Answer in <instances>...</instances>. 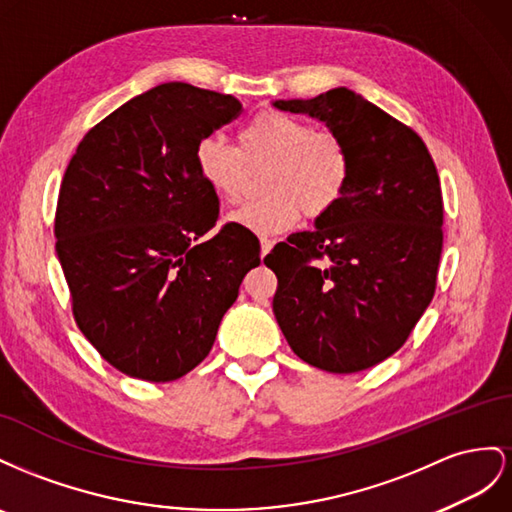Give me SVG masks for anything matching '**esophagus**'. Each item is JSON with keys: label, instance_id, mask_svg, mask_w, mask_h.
<instances>
[{"label": "esophagus", "instance_id": "obj_1", "mask_svg": "<svg viewBox=\"0 0 512 512\" xmlns=\"http://www.w3.org/2000/svg\"><path fill=\"white\" fill-rule=\"evenodd\" d=\"M259 242H261V257H266V255L272 251L274 240H270V238H261Z\"/></svg>", "mask_w": 512, "mask_h": 512}]
</instances>
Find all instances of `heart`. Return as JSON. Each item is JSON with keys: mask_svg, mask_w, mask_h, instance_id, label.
I'll use <instances>...</instances> for the list:
<instances>
[{"mask_svg": "<svg viewBox=\"0 0 512 512\" xmlns=\"http://www.w3.org/2000/svg\"><path fill=\"white\" fill-rule=\"evenodd\" d=\"M264 163H270L261 180L266 195L229 214V223L257 236L291 229L302 212L309 218L328 214L352 178V152L339 133L274 109L242 126L238 148L221 137H206L195 150L199 178L225 201L242 195L246 167Z\"/></svg>", "mask_w": 512, "mask_h": 512, "instance_id": "obj_1", "label": "heart"}]
</instances>
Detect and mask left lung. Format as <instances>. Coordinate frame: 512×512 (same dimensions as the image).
<instances>
[{
	"label": "left lung",
	"instance_id": "obj_1",
	"mask_svg": "<svg viewBox=\"0 0 512 512\" xmlns=\"http://www.w3.org/2000/svg\"><path fill=\"white\" fill-rule=\"evenodd\" d=\"M272 105L324 122L352 152L343 199L264 259L279 279L274 317L311 367L371 369L407 341L435 294L444 240L435 163L410 126L347 87Z\"/></svg>",
	"mask_w": 512,
	"mask_h": 512
}]
</instances>
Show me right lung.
I'll list each match as a JSON object with an SVG mask.
<instances>
[{
	"label": "right lung",
	"instance_id": "right-lung-1",
	"mask_svg": "<svg viewBox=\"0 0 512 512\" xmlns=\"http://www.w3.org/2000/svg\"><path fill=\"white\" fill-rule=\"evenodd\" d=\"M240 111L229 94L163 83L98 122L70 158L55 251L72 315L130 377L173 382L193 371L259 266L251 231H212L218 197L195 167L197 143Z\"/></svg>",
	"mask_w": 512,
	"mask_h": 512
}]
</instances>
